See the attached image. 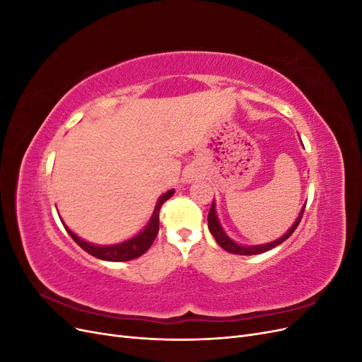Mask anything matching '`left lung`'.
Segmentation results:
<instances>
[{"label":"left lung","instance_id":"8db88e82","mask_svg":"<svg viewBox=\"0 0 362 362\" xmlns=\"http://www.w3.org/2000/svg\"><path fill=\"white\" fill-rule=\"evenodd\" d=\"M303 210L305 206H302V210L299 213V217L296 218L294 223L290 226L288 231L281 235L279 238L273 240V242H269V243H264V245H255V246H245V245H240L237 242H234V240L229 237L221 225V221H218L217 217V213H216V202L213 199V204H211V208H210V213H208V229H210V233L213 234V237L216 238L217 245L223 247L226 252H231V254H237V255H258V254H262V252L266 250H270L273 247L279 246L281 243L286 242V240L294 233V229L298 228L300 218H302V214H303Z\"/></svg>","mask_w":362,"mask_h":362}]
</instances>
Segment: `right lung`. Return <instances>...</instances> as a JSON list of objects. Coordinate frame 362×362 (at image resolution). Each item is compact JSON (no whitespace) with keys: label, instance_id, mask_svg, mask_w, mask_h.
Segmentation results:
<instances>
[{"label":"right lung","instance_id":"obj_1","mask_svg":"<svg viewBox=\"0 0 362 362\" xmlns=\"http://www.w3.org/2000/svg\"><path fill=\"white\" fill-rule=\"evenodd\" d=\"M173 193H175V189H170L169 192H166V193L160 196L157 204H156L154 213H152L148 225L144 229H141L139 234L125 240V242H120V243H116V245H93V243H89V242H86V240H83L81 237L76 235L74 231H71V229L66 225H64V222H63V226L66 228V231L74 238V242L78 245L81 249H84L87 254H90L95 258H100V259H104V261H129V259H134L140 255H144L145 252L151 247L152 242H154V238L158 234L160 208L169 198H172ZM60 221H62V218H60Z\"/></svg>","mask_w":362,"mask_h":362}]
</instances>
